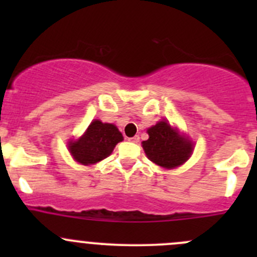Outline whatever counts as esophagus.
<instances>
[{
  "label": "esophagus",
  "mask_w": 257,
  "mask_h": 257,
  "mask_svg": "<svg viewBox=\"0 0 257 257\" xmlns=\"http://www.w3.org/2000/svg\"><path fill=\"white\" fill-rule=\"evenodd\" d=\"M128 142H131V143H138V142H139V137H133V138H128Z\"/></svg>",
  "instance_id": "1"
}]
</instances>
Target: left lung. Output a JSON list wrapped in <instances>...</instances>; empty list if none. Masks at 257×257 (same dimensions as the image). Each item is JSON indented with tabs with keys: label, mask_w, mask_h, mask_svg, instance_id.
I'll return each instance as SVG.
<instances>
[{
	"label": "left lung",
	"mask_w": 257,
	"mask_h": 257,
	"mask_svg": "<svg viewBox=\"0 0 257 257\" xmlns=\"http://www.w3.org/2000/svg\"><path fill=\"white\" fill-rule=\"evenodd\" d=\"M149 139L142 145L148 159L165 169L180 167L190 158L194 144L167 120L158 121L148 129Z\"/></svg>",
	"instance_id": "left-lung-1"
}]
</instances>
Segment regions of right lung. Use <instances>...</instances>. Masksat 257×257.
<instances>
[{
  "label": "right lung",
  "instance_id": "1",
  "mask_svg": "<svg viewBox=\"0 0 257 257\" xmlns=\"http://www.w3.org/2000/svg\"><path fill=\"white\" fill-rule=\"evenodd\" d=\"M121 141L123 136L114 124L94 119L80 138L69 142L68 150L76 162L90 165L109 157Z\"/></svg>",
  "mask_w": 257,
  "mask_h": 257
}]
</instances>
